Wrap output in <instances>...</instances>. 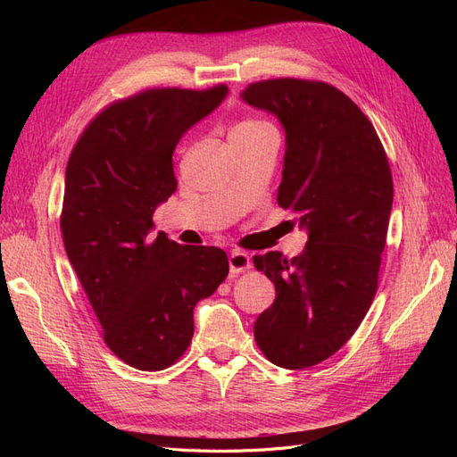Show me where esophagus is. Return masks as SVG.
<instances>
[{"mask_svg": "<svg viewBox=\"0 0 457 457\" xmlns=\"http://www.w3.org/2000/svg\"><path fill=\"white\" fill-rule=\"evenodd\" d=\"M228 267H230V272H232V274H240V272L250 270V269H252V257L247 255L245 252L234 250V252L228 255Z\"/></svg>", "mask_w": 457, "mask_h": 457, "instance_id": "obj_1", "label": "esophagus"}]
</instances>
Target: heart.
<instances>
[{
	"label": "heart",
	"instance_id": "obj_1",
	"mask_svg": "<svg viewBox=\"0 0 457 457\" xmlns=\"http://www.w3.org/2000/svg\"><path fill=\"white\" fill-rule=\"evenodd\" d=\"M261 131H274V128L270 126L267 120H261V118H255V116L240 120L232 129V133H242V135H252V133H261Z\"/></svg>",
	"mask_w": 457,
	"mask_h": 457
}]
</instances>
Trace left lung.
Wrapping results in <instances>:
<instances>
[{
    "mask_svg": "<svg viewBox=\"0 0 457 457\" xmlns=\"http://www.w3.org/2000/svg\"><path fill=\"white\" fill-rule=\"evenodd\" d=\"M242 99L278 116L286 156L278 205L309 232L305 252L255 255L276 287L253 326L276 366L311 368L351 339L378 292L393 175L371 121L347 95L316 79L250 84Z\"/></svg>",
    "mask_w": 457,
    "mask_h": 457,
    "instance_id": "1",
    "label": "left lung"
}]
</instances>
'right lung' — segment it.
Returning a JSON list of instances; mask_svg holds the SVG:
<instances>
[{
	"label": "right lung",
	"instance_id": "add662e5",
	"mask_svg": "<svg viewBox=\"0 0 457 457\" xmlns=\"http://www.w3.org/2000/svg\"><path fill=\"white\" fill-rule=\"evenodd\" d=\"M228 87H150L104 106L68 158L61 232L106 347L143 371L170 368L195 336L196 303L228 274L215 245L150 237L177 190L173 150Z\"/></svg>",
	"mask_w": 457,
	"mask_h": 457
}]
</instances>
